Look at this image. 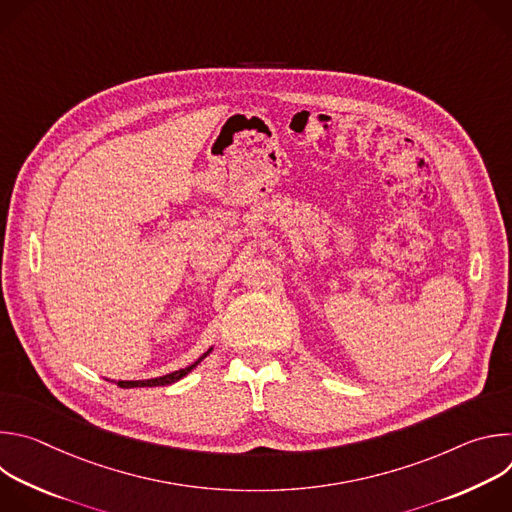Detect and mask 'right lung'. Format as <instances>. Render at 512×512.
Segmentation results:
<instances>
[{"label":"right lung","instance_id":"add662e5","mask_svg":"<svg viewBox=\"0 0 512 512\" xmlns=\"http://www.w3.org/2000/svg\"><path fill=\"white\" fill-rule=\"evenodd\" d=\"M212 352V346L196 360V362H192L190 367H186V369H180V371H174V373H168V375H164V377H156V379H145V381H119L117 385L119 387H123V389H133V387H164V385H170V383H176V381H180V379H184L188 373H192L198 364L208 356Z\"/></svg>","mask_w":512,"mask_h":512}]
</instances>
